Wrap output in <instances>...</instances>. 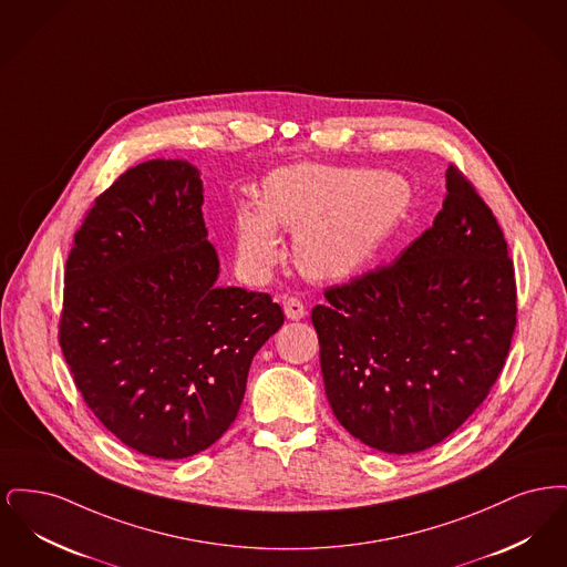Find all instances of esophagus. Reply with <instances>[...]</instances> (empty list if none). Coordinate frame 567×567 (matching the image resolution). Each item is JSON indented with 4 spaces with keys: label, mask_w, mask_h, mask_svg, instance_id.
Wrapping results in <instances>:
<instances>
[{
    "label": "esophagus",
    "mask_w": 567,
    "mask_h": 567,
    "mask_svg": "<svg viewBox=\"0 0 567 567\" xmlns=\"http://www.w3.org/2000/svg\"><path fill=\"white\" fill-rule=\"evenodd\" d=\"M282 306H285V315H287V319H291V321H299V319H303V315H306V306H303V301H301L299 297H285Z\"/></svg>",
    "instance_id": "esophagus-1"
}]
</instances>
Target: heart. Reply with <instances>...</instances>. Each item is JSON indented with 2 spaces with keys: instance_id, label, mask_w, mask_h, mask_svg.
<instances>
[{
  "instance_id": "b5f03b06",
  "label": "heart",
  "mask_w": 567,
  "mask_h": 567,
  "mask_svg": "<svg viewBox=\"0 0 567 567\" xmlns=\"http://www.w3.org/2000/svg\"><path fill=\"white\" fill-rule=\"evenodd\" d=\"M408 206L410 187L393 174L310 163L280 167L266 178L261 204L236 206V259L244 274L268 276L282 257V227L296 234L297 266L306 276L347 278L374 259Z\"/></svg>"
}]
</instances>
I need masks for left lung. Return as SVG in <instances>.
Returning <instances> with one entry per match:
<instances>
[{
    "label": "left lung",
    "mask_w": 567,
    "mask_h": 567,
    "mask_svg": "<svg viewBox=\"0 0 567 567\" xmlns=\"http://www.w3.org/2000/svg\"><path fill=\"white\" fill-rule=\"evenodd\" d=\"M312 308L329 405L363 444L432 449L485 402L511 351L516 282L497 218L457 165L433 225Z\"/></svg>",
    "instance_id": "1"
}]
</instances>
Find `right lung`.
<instances>
[{
  "label": "right lung",
  "instance_id": "obj_1",
  "mask_svg": "<svg viewBox=\"0 0 567 567\" xmlns=\"http://www.w3.org/2000/svg\"><path fill=\"white\" fill-rule=\"evenodd\" d=\"M202 204L189 162L140 163L95 199L65 264L63 357L102 425L148 457L215 444L285 323L268 293L216 287Z\"/></svg>",
  "mask_w": 567,
  "mask_h": 567
}]
</instances>
